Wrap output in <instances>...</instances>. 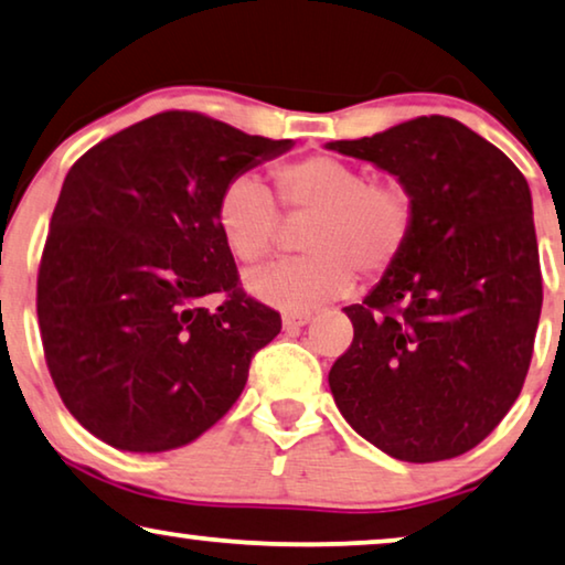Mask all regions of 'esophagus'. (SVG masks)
Segmentation results:
<instances>
[{"label": "esophagus", "instance_id": "1", "mask_svg": "<svg viewBox=\"0 0 565 565\" xmlns=\"http://www.w3.org/2000/svg\"><path fill=\"white\" fill-rule=\"evenodd\" d=\"M309 320H312V312H286L284 315V330L294 332V330L305 328Z\"/></svg>", "mask_w": 565, "mask_h": 565}]
</instances>
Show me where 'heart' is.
<instances>
[{
  "label": "heart",
  "mask_w": 565,
  "mask_h": 565,
  "mask_svg": "<svg viewBox=\"0 0 565 565\" xmlns=\"http://www.w3.org/2000/svg\"><path fill=\"white\" fill-rule=\"evenodd\" d=\"M286 217L305 225L309 256L260 268L245 279L253 297L286 312H309L353 289L355 271L384 276L404 256L415 233V196L394 177L369 179L361 166L309 156L274 171ZM214 222L241 264L271 258L286 220L264 181L253 173L230 179L214 204Z\"/></svg>",
  "instance_id": "heart-1"
}]
</instances>
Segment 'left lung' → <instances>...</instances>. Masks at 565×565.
I'll use <instances>...</instances> for the list:
<instances>
[{"mask_svg": "<svg viewBox=\"0 0 565 565\" xmlns=\"http://www.w3.org/2000/svg\"><path fill=\"white\" fill-rule=\"evenodd\" d=\"M330 150L415 196V233L330 369L338 409L392 458L433 463L479 445L518 399L543 307L530 186L497 146L430 115Z\"/></svg>", "mask_w": 565, "mask_h": 565, "instance_id": "8db88e82", "label": "left lung"}]
</instances>
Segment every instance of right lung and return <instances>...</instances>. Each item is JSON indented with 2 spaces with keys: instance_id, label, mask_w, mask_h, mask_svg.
I'll return each instance as SVG.
<instances>
[{
  "instance_id": "add662e5",
  "label": "right lung",
  "mask_w": 565,
  "mask_h": 565,
  "mask_svg": "<svg viewBox=\"0 0 565 565\" xmlns=\"http://www.w3.org/2000/svg\"><path fill=\"white\" fill-rule=\"evenodd\" d=\"M291 146L171 109L71 166L38 271V322L53 384L94 438L181 448L237 402L281 317L241 289L214 204L230 179ZM212 292L217 310L201 305Z\"/></svg>"
}]
</instances>
